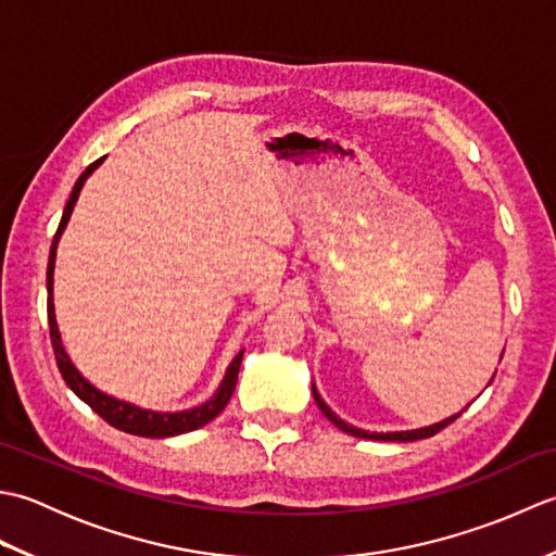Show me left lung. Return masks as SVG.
Wrapping results in <instances>:
<instances>
[{"mask_svg": "<svg viewBox=\"0 0 556 556\" xmlns=\"http://www.w3.org/2000/svg\"><path fill=\"white\" fill-rule=\"evenodd\" d=\"M502 361V358H500ZM492 380H494V375H492ZM490 380V382H492ZM488 382V384H490ZM313 396H315V404H317V408H320L325 416H327V420L329 422H334L339 430H344L346 434H353V437H361V440H380V442H413V440H425V437H432V434H437L440 430H444L448 422H454L460 413L464 410H458V413H454V416H448V418H444V420H440V422H434V425H428V428H418V430H401V432H370V430H361V428H356V425H351V422H346V420H341L337 413L329 408L327 404H325V399L320 396V392H317L315 389V382H313Z\"/></svg>", "mask_w": 556, "mask_h": 556, "instance_id": "8db88e82", "label": "left lung"}]
</instances>
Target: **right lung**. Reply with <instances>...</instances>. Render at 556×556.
<instances>
[{
	"mask_svg": "<svg viewBox=\"0 0 556 556\" xmlns=\"http://www.w3.org/2000/svg\"><path fill=\"white\" fill-rule=\"evenodd\" d=\"M104 162V157H100L98 162H92L90 167L78 176V181L74 186V191L68 195V203L64 207L62 222H59V229L54 233V241L50 248V263H47V320H50V339H52V349H54V358L59 365V372H62L64 382L68 384L71 392H74L80 401L98 413L100 418L108 420L112 428L124 430L128 434H138V437H174V434H184L203 428L212 418H217L219 413L227 408L229 399L236 389V380H239V368L243 361V349L236 353L233 361L229 363L227 372H224L222 382L217 387V392L212 394L205 404L186 408V410H152V408H140L131 401L116 399L112 394H104L102 389H98L92 382H88L86 377L80 375V370L74 365V361L68 358V353L62 344V334H59V325H56V315H54V260H56V245L62 233L66 229V224L71 219V212H74L76 200L80 195L83 184L88 181V176L96 172L100 164Z\"/></svg>",
	"mask_w": 556,
	"mask_h": 556,
	"instance_id": "1",
	"label": "right lung"
}]
</instances>
